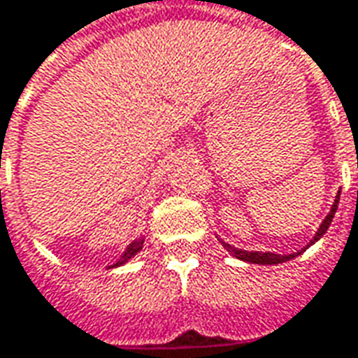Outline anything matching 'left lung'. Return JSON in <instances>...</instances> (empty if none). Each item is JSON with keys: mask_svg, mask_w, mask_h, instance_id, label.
<instances>
[{"mask_svg": "<svg viewBox=\"0 0 358 358\" xmlns=\"http://www.w3.org/2000/svg\"><path fill=\"white\" fill-rule=\"evenodd\" d=\"M341 196V194H339ZM339 196H337V200L333 203V208H331V212H329V216L323 220V224H321V228L317 229V234H315V238L311 240V243L319 240L321 236H325V231L331 226V222H333V216H335V212H337V203H339ZM224 243V241H222ZM309 243V245H311ZM226 245V250H228L231 255H236L238 259H243V262H250V264H259V265H275V264H283V262H289L293 259L297 253H291V255H279V253H269V252H243V250H238V248H234V245H229V243H224Z\"/></svg>", "mask_w": 358, "mask_h": 358, "instance_id": "obj_1", "label": "left lung"}]
</instances>
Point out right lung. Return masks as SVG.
Returning <instances> with one entry per match:
<instances>
[{"label": "right lung", "instance_id": "right-lung-1", "mask_svg": "<svg viewBox=\"0 0 358 358\" xmlns=\"http://www.w3.org/2000/svg\"><path fill=\"white\" fill-rule=\"evenodd\" d=\"M141 248H142V240L134 241V243H132V245H130L129 250H127V252H124V255H122V259H120V262H118L117 265H122V264H124V262H127V259H130V257H132V255H134V253H136V252H141ZM113 267H115V265H113Z\"/></svg>", "mask_w": 358, "mask_h": 358}]
</instances>
